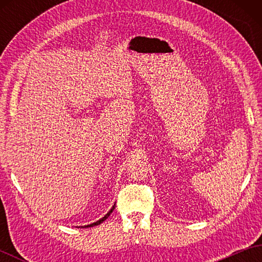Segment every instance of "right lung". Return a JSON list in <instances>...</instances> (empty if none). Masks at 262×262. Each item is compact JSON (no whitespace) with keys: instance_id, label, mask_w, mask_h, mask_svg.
Masks as SVG:
<instances>
[{"instance_id":"add662e5","label":"right lung","mask_w":262,"mask_h":262,"mask_svg":"<svg viewBox=\"0 0 262 262\" xmlns=\"http://www.w3.org/2000/svg\"><path fill=\"white\" fill-rule=\"evenodd\" d=\"M116 205V204H115ZM115 205L113 206V208H111L109 211H108V213L107 214H105L103 217H102V219H100L99 221H97V222H94V223H92V224H89V225H84V226H81V227H92V226H96V225H99V224H101L102 223V222H104L105 220H107L108 219V217L110 216V214L111 213H113V210L115 209ZM77 227H79V226H77Z\"/></svg>"}]
</instances>
